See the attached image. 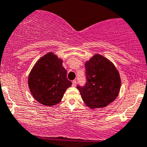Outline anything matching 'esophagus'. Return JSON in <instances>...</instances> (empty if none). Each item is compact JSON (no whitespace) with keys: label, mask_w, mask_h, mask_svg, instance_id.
I'll list each match as a JSON object with an SVG mask.
<instances>
[{"label":"esophagus","mask_w":147,"mask_h":147,"mask_svg":"<svg viewBox=\"0 0 147 147\" xmlns=\"http://www.w3.org/2000/svg\"><path fill=\"white\" fill-rule=\"evenodd\" d=\"M76 84H77V82H76V80H73V81H72V86L75 87V86H76Z\"/></svg>","instance_id":"esophagus-1"}]
</instances>
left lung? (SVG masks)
<instances>
[{
	"mask_svg": "<svg viewBox=\"0 0 147 147\" xmlns=\"http://www.w3.org/2000/svg\"><path fill=\"white\" fill-rule=\"evenodd\" d=\"M85 70L86 84L77 86L82 100L91 109L107 107L120 91L119 71L110 61L97 54L85 63Z\"/></svg>",
	"mask_w": 147,
	"mask_h": 147,
	"instance_id": "left-lung-1",
	"label": "left lung"
}]
</instances>
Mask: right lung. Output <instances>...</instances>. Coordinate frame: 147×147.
Listing matches in <instances>:
<instances>
[{"mask_svg":"<svg viewBox=\"0 0 147 147\" xmlns=\"http://www.w3.org/2000/svg\"><path fill=\"white\" fill-rule=\"evenodd\" d=\"M63 61L49 52L36 62L28 76V87L33 98L45 106L61 102L66 89L72 85L67 79Z\"/></svg>","mask_w":147,"mask_h":147,"instance_id":"right-lung-1","label":"right lung"}]
</instances>
